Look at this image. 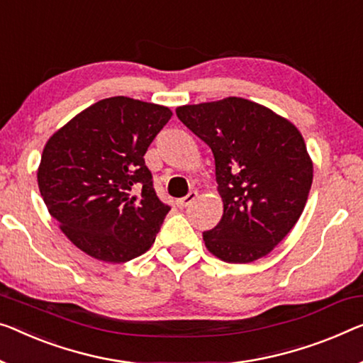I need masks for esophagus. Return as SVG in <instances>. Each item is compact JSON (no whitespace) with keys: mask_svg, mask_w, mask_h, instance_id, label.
I'll return each instance as SVG.
<instances>
[{"mask_svg":"<svg viewBox=\"0 0 363 363\" xmlns=\"http://www.w3.org/2000/svg\"><path fill=\"white\" fill-rule=\"evenodd\" d=\"M196 199H197V192H196V191H191V192L187 194L186 197L177 199V200H176V205H177V207H179V208H186V207H189V205H191Z\"/></svg>","mask_w":363,"mask_h":363,"instance_id":"1","label":"esophagus"}]
</instances>
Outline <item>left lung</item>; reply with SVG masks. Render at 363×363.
Segmentation results:
<instances>
[{"mask_svg": "<svg viewBox=\"0 0 363 363\" xmlns=\"http://www.w3.org/2000/svg\"><path fill=\"white\" fill-rule=\"evenodd\" d=\"M176 113L215 158L223 216L203 231L207 250L231 264L267 256L298 221L311 189L313 163L298 128L242 97Z\"/></svg>", "mask_w": 363, "mask_h": 363, "instance_id": "obj_1", "label": "left lung"}]
</instances>
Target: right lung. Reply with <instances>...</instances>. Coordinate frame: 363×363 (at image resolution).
Segmentation results:
<instances>
[{"instance_id": "obj_1", "label": "right lung", "mask_w": 363, "mask_h": 363, "mask_svg": "<svg viewBox=\"0 0 363 363\" xmlns=\"http://www.w3.org/2000/svg\"><path fill=\"white\" fill-rule=\"evenodd\" d=\"M172 112L125 96L79 112L48 140L37 181L48 213L91 257L121 264L155 242L171 207L161 202L145 153Z\"/></svg>"}]
</instances>
